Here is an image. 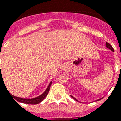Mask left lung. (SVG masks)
I'll return each instance as SVG.
<instances>
[{
    "mask_svg": "<svg viewBox=\"0 0 121 121\" xmlns=\"http://www.w3.org/2000/svg\"><path fill=\"white\" fill-rule=\"evenodd\" d=\"M106 47L108 48V49H110V50H111V51H112L114 52V49H113V47H112V45H111L110 44H109V43H108V42H106ZM71 97H72V98H73V99H74V100H76V101H78V100H77V99H76L75 97H73V96H72V95H71ZM101 99H102V98H101V99H98V100H97V101H99V100H101Z\"/></svg>",
    "mask_w": 121,
    "mask_h": 121,
    "instance_id": "obj_1",
    "label": "left lung"
}]
</instances>
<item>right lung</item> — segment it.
I'll use <instances>...</instances> for the list:
<instances>
[{
    "instance_id": "right-lung-1",
    "label": "right lung",
    "mask_w": 121,
    "mask_h": 121,
    "mask_svg": "<svg viewBox=\"0 0 121 121\" xmlns=\"http://www.w3.org/2000/svg\"><path fill=\"white\" fill-rule=\"evenodd\" d=\"M1 73L0 74V78H1ZM52 81L50 82L49 83L48 87L47 88V89L45 90L44 92L42 94L40 95L38 97H35V98H32V99H24V98H21V97H15L13 95H11L12 97H13L15 100H17V101L20 102V103H23L26 104H38L40 102H42L43 100V99L45 98V97L47 96V95L49 93V91L50 90V88H51V85ZM11 95V94H10Z\"/></svg>"
}]
</instances>
